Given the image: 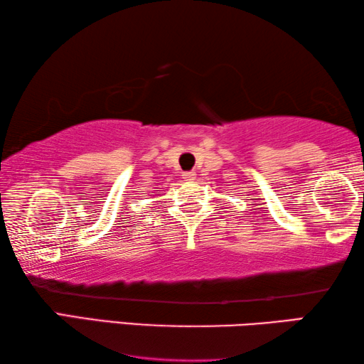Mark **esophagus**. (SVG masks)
Wrapping results in <instances>:
<instances>
[{
    "label": "esophagus",
    "mask_w": 364,
    "mask_h": 364,
    "mask_svg": "<svg viewBox=\"0 0 364 364\" xmlns=\"http://www.w3.org/2000/svg\"><path fill=\"white\" fill-rule=\"evenodd\" d=\"M183 181H187V182H192V181H195L196 178V174L193 171H187V172H183Z\"/></svg>",
    "instance_id": "1"
}]
</instances>
